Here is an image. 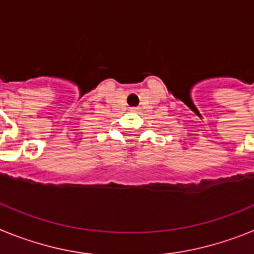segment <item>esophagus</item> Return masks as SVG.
I'll return each instance as SVG.
<instances>
[{"label":"esophagus","instance_id":"34e87169","mask_svg":"<svg viewBox=\"0 0 254 254\" xmlns=\"http://www.w3.org/2000/svg\"><path fill=\"white\" fill-rule=\"evenodd\" d=\"M129 111H131L132 113H136V112H137L138 109H137V108H131V109H129Z\"/></svg>","mask_w":254,"mask_h":254}]
</instances>
